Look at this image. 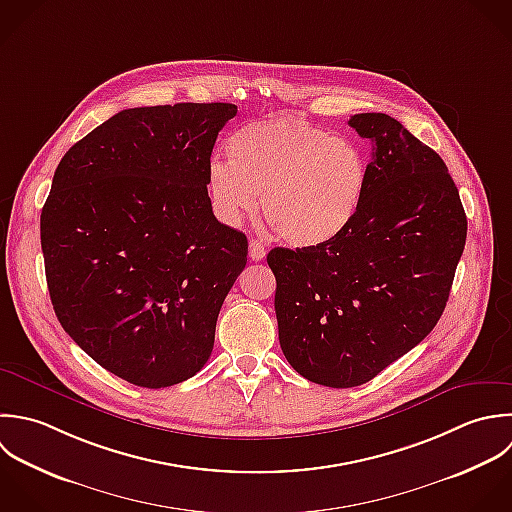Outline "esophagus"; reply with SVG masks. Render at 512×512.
Listing matches in <instances>:
<instances>
[{
	"instance_id": "1",
	"label": "esophagus",
	"mask_w": 512,
	"mask_h": 512,
	"mask_svg": "<svg viewBox=\"0 0 512 512\" xmlns=\"http://www.w3.org/2000/svg\"><path fill=\"white\" fill-rule=\"evenodd\" d=\"M265 255H267V251H265L263 243L257 241V239H251V241H249V257H251L253 261H263Z\"/></svg>"
}]
</instances>
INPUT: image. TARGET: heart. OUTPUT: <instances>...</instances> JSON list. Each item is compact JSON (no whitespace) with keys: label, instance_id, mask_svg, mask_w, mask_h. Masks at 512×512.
I'll return each mask as SVG.
<instances>
[{"label":"heart","instance_id":"obj_1","mask_svg":"<svg viewBox=\"0 0 512 512\" xmlns=\"http://www.w3.org/2000/svg\"><path fill=\"white\" fill-rule=\"evenodd\" d=\"M233 159L215 155L207 189L215 215L237 225L257 209L295 247L337 239L357 217L367 163L345 137L291 113L249 121L231 137Z\"/></svg>","mask_w":512,"mask_h":512}]
</instances>
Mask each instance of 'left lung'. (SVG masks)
Here are the masks:
<instances>
[{"label": "left lung", "instance_id": "8db88e82", "mask_svg": "<svg viewBox=\"0 0 512 512\" xmlns=\"http://www.w3.org/2000/svg\"><path fill=\"white\" fill-rule=\"evenodd\" d=\"M349 125L373 143L357 217L325 245L267 255L283 355L333 389L371 381L435 329L467 241L437 151L387 113H357Z\"/></svg>", "mask_w": 512, "mask_h": 512}]
</instances>
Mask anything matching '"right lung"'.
<instances>
[{"mask_svg":"<svg viewBox=\"0 0 512 512\" xmlns=\"http://www.w3.org/2000/svg\"><path fill=\"white\" fill-rule=\"evenodd\" d=\"M233 103L123 109L59 161L41 209L53 311L103 369L147 389L207 363L221 305L247 263L245 233L207 193Z\"/></svg>","mask_w":512,"mask_h":512,"instance_id":"1","label":"right lung"}]
</instances>
